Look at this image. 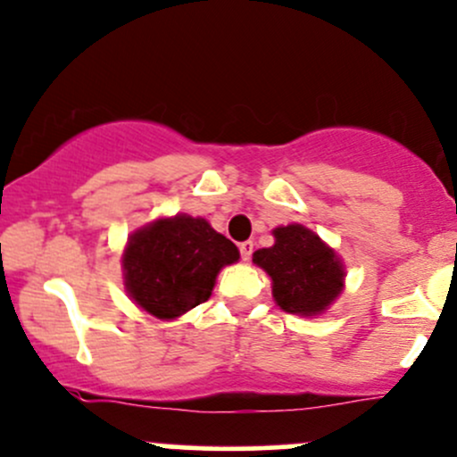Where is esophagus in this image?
<instances>
[{
	"mask_svg": "<svg viewBox=\"0 0 457 457\" xmlns=\"http://www.w3.org/2000/svg\"><path fill=\"white\" fill-rule=\"evenodd\" d=\"M238 249H241L243 261H249V258H252V252H253V241H243L241 245H238Z\"/></svg>",
	"mask_w": 457,
	"mask_h": 457,
	"instance_id": "obj_1",
	"label": "esophagus"
}]
</instances>
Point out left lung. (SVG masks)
<instances>
[{
	"mask_svg": "<svg viewBox=\"0 0 457 457\" xmlns=\"http://www.w3.org/2000/svg\"><path fill=\"white\" fill-rule=\"evenodd\" d=\"M276 243L258 249L253 262L271 278L273 300L293 315H320L344 289V265L335 249L304 225L273 229Z\"/></svg>",
	"mask_w": 457,
	"mask_h": 457,
	"instance_id": "8db88e82",
	"label": "left lung"
}]
</instances>
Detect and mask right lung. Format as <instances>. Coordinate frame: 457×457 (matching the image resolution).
<instances>
[{
  "label": "right lung",
  "instance_id": "1",
  "mask_svg": "<svg viewBox=\"0 0 457 457\" xmlns=\"http://www.w3.org/2000/svg\"><path fill=\"white\" fill-rule=\"evenodd\" d=\"M238 258L237 245L205 219H157L129 237L124 287L140 309L168 321L208 300L220 269Z\"/></svg>",
  "mask_w": 457,
  "mask_h": 457
}]
</instances>
